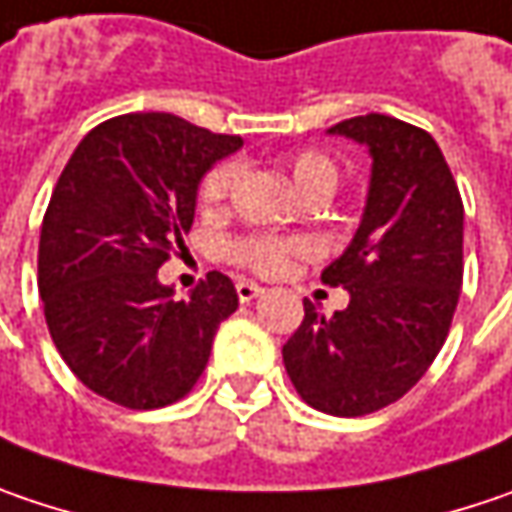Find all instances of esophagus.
Masks as SVG:
<instances>
[{
    "mask_svg": "<svg viewBox=\"0 0 512 512\" xmlns=\"http://www.w3.org/2000/svg\"><path fill=\"white\" fill-rule=\"evenodd\" d=\"M257 295H263V286L252 284V281H237V298H240L243 304L255 301Z\"/></svg>",
    "mask_w": 512,
    "mask_h": 512,
    "instance_id": "34e87169",
    "label": "esophagus"
}]
</instances>
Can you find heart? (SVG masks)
I'll return each instance as SVG.
<instances>
[{
    "mask_svg": "<svg viewBox=\"0 0 512 512\" xmlns=\"http://www.w3.org/2000/svg\"><path fill=\"white\" fill-rule=\"evenodd\" d=\"M289 176L295 188L304 196L333 194L339 185V167L330 156L318 150H301L289 159ZM237 179V165L234 162H220L214 165L199 182V205L205 211H217L226 196L231 194V185ZM313 246L307 240H284V237H246L231 246V255L237 263L255 269L260 275H278L289 266V260L298 255H310Z\"/></svg>",
    "mask_w": 512,
    "mask_h": 512,
    "instance_id": "heart-1",
    "label": "heart"
}]
</instances>
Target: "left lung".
Masks as SVG:
<instances>
[{"label":"left lung","instance_id":"obj_1","mask_svg":"<svg viewBox=\"0 0 512 512\" xmlns=\"http://www.w3.org/2000/svg\"><path fill=\"white\" fill-rule=\"evenodd\" d=\"M330 133L374 159L362 223L321 272L324 284L345 286L350 304L324 316L304 301L284 365L304 403L362 417L411 391L449 336L464 284V202L426 130L371 112Z\"/></svg>","mask_w":512,"mask_h":512}]
</instances>
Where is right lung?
<instances>
[{"label": "right lung", "instance_id": "1", "mask_svg": "<svg viewBox=\"0 0 512 512\" xmlns=\"http://www.w3.org/2000/svg\"><path fill=\"white\" fill-rule=\"evenodd\" d=\"M240 147V136L170 112H133L86 133L63 167L43 217L37 284L63 362L109 403L147 411L182 400L237 310L223 272L176 301L159 266L191 231L202 176Z\"/></svg>", "mask_w": 512, "mask_h": 512}]
</instances>
